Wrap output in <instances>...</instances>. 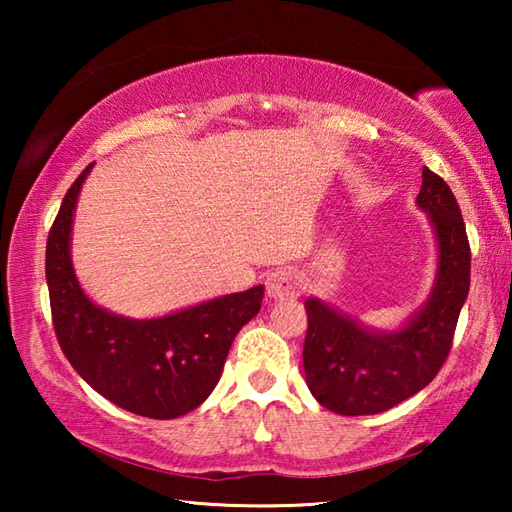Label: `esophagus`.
<instances>
[{
    "label": "esophagus",
    "instance_id": "esophagus-1",
    "mask_svg": "<svg viewBox=\"0 0 512 512\" xmlns=\"http://www.w3.org/2000/svg\"><path fill=\"white\" fill-rule=\"evenodd\" d=\"M266 289H268V296L275 300L296 298V296H300L302 277H300V273L291 271V268H280V271L268 275Z\"/></svg>",
    "mask_w": 512,
    "mask_h": 512
}]
</instances>
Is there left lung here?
<instances>
[{"mask_svg":"<svg viewBox=\"0 0 512 512\" xmlns=\"http://www.w3.org/2000/svg\"><path fill=\"white\" fill-rule=\"evenodd\" d=\"M420 210L438 239V271L427 305L395 332H372L318 298L305 302L302 348L311 395L339 415H372L393 409L422 391L452 350L458 314L470 291V241L452 189L422 169Z\"/></svg>","mask_w":512,"mask_h":512,"instance_id":"obj_1","label":"left lung"}]
</instances>
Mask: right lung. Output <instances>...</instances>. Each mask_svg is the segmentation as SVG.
<instances>
[{"instance_id":"obj_1","label":"right lung","mask_w":512,"mask_h":512,"mask_svg":"<svg viewBox=\"0 0 512 512\" xmlns=\"http://www.w3.org/2000/svg\"><path fill=\"white\" fill-rule=\"evenodd\" d=\"M85 167L67 189L47 237V287L56 339L99 395L135 415L173 420L201 406L219 384L241 327L257 316L264 287L207 300L176 314L135 320L101 309L74 275L69 237Z\"/></svg>"}]
</instances>
